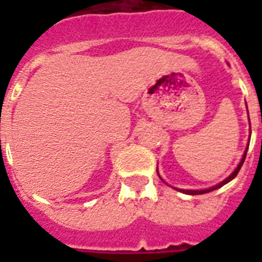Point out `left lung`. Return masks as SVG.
Returning <instances> with one entry per match:
<instances>
[{
	"label": "left lung",
	"mask_w": 262,
	"mask_h": 262,
	"mask_svg": "<svg viewBox=\"0 0 262 262\" xmlns=\"http://www.w3.org/2000/svg\"><path fill=\"white\" fill-rule=\"evenodd\" d=\"M246 154H248V148H246V151H245V155H244V158H242V160H241V163L238 164V167H236L235 170H234V172H232V174L230 175V177H228L227 179H224L223 182H220L219 185H216V186L211 187V189H205V190H181V191H182V193H186V194H191V195H194V194H204V193H209V191H212V190H216V189H219V187H222V186H223V185H226V183H227V182H230V181H231V179H234V178H235V177H236V174H238V172H239L241 167H242V164H244V162H245V158H246Z\"/></svg>",
	"instance_id": "left-lung-1"
}]
</instances>
